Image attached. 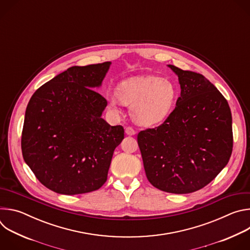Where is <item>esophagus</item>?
<instances>
[{"instance_id": "34e87169", "label": "esophagus", "mask_w": 250, "mask_h": 250, "mask_svg": "<svg viewBox=\"0 0 250 250\" xmlns=\"http://www.w3.org/2000/svg\"><path fill=\"white\" fill-rule=\"evenodd\" d=\"M125 133L127 135H134L136 133V131L131 126H127V127H125Z\"/></svg>"}]
</instances>
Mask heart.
<instances>
[{
    "label": "heart",
    "mask_w": 250,
    "mask_h": 250,
    "mask_svg": "<svg viewBox=\"0 0 250 250\" xmlns=\"http://www.w3.org/2000/svg\"><path fill=\"white\" fill-rule=\"evenodd\" d=\"M113 108L122 102L130 105L132 120L141 126H154L164 123L173 112L177 89L166 78L135 76L122 81L117 94L108 95Z\"/></svg>",
    "instance_id": "obj_1"
}]
</instances>
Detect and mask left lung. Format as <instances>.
Returning <instances> with one entry per match:
<instances>
[{
  "mask_svg": "<svg viewBox=\"0 0 250 250\" xmlns=\"http://www.w3.org/2000/svg\"><path fill=\"white\" fill-rule=\"evenodd\" d=\"M178 76L181 95L168 119L142 130L137 144L148 181L173 194L198 191L228 164L232 119L228 101L206 77L167 65Z\"/></svg>",
  "mask_w": 250,
  "mask_h": 250,
  "instance_id": "1",
  "label": "left lung"
}]
</instances>
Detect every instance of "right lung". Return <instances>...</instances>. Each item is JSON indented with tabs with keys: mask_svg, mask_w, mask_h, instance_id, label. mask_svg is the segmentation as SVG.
<instances>
[{
	"mask_svg": "<svg viewBox=\"0 0 250 250\" xmlns=\"http://www.w3.org/2000/svg\"><path fill=\"white\" fill-rule=\"evenodd\" d=\"M111 64L70 67L28 102L22 156L40 182L55 193H89L106 181L114 151L125 137L122 125L112 126L102 118L108 103L95 91Z\"/></svg>",
	"mask_w": 250,
	"mask_h": 250,
	"instance_id": "right-lung-1",
	"label": "right lung"
}]
</instances>
